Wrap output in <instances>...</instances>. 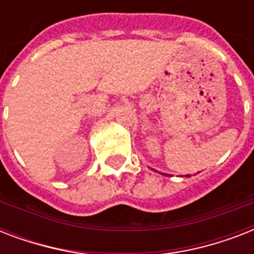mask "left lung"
<instances>
[{
  "label": "left lung",
  "instance_id": "8db88e82",
  "mask_svg": "<svg viewBox=\"0 0 254 254\" xmlns=\"http://www.w3.org/2000/svg\"><path fill=\"white\" fill-rule=\"evenodd\" d=\"M186 177H190V175H186Z\"/></svg>",
  "mask_w": 254,
  "mask_h": 254
}]
</instances>
